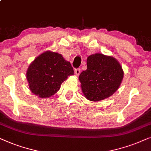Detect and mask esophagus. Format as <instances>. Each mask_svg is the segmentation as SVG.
Instances as JSON below:
<instances>
[{
    "label": "esophagus",
    "mask_w": 151,
    "mask_h": 151,
    "mask_svg": "<svg viewBox=\"0 0 151 151\" xmlns=\"http://www.w3.org/2000/svg\"><path fill=\"white\" fill-rule=\"evenodd\" d=\"M80 72H81V69L80 68H77V69H75V70H74V73H75L77 76L79 75Z\"/></svg>",
    "instance_id": "obj_1"
}]
</instances>
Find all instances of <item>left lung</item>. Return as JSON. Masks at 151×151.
I'll list each match as a JSON object with an SVG mask.
<instances>
[{"mask_svg":"<svg viewBox=\"0 0 151 151\" xmlns=\"http://www.w3.org/2000/svg\"><path fill=\"white\" fill-rule=\"evenodd\" d=\"M123 77L124 70L115 58L96 53L88 57L87 70L80 74L79 80L86 99L99 101L112 96Z\"/></svg>","mask_w":151,"mask_h":151,"instance_id":"obj_1","label":"left lung"}]
</instances>
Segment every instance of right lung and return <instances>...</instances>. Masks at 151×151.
<instances>
[{
	"instance_id": "add662e5",
	"label": "right lung",
	"mask_w": 151,
	"mask_h": 151,
	"mask_svg": "<svg viewBox=\"0 0 151 151\" xmlns=\"http://www.w3.org/2000/svg\"><path fill=\"white\" fill-rule=\"evenodd\" d=\"M74 70L61 54L44 52L30 63L26 78L31 92L40 98H47L59 91L61 83Z\"/></svg>"
}]
</instances>
